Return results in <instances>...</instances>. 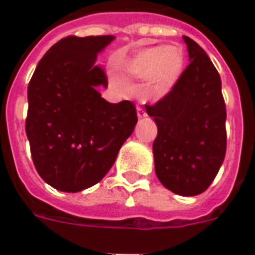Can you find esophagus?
Instances as JSON below:
<instances>
[{
    "instance_id": "1",
    "label": "esophagus",
    "mask_w": 255,
    "mask_h": 255,
    "mask_svg": "<svg viewBox=\"0 0 255 255\" xmlns=\"http://www.w3.org/2000/svg\"><path fill=\"white\" fill-rule=\"evenodd\" d=\"M136 113H138L139 119H142V117L146 116V112H144V109L142 106H138V108H136Z\"/></svg>"
}]
</instances>
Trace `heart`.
I'll list each match as a JSON object with an SVG mask.
<instances>
[{
  "instance_id": "b5f03b06",
  "label": "heart",
  "mask_w": 255,
  "mask_h": 255,
  "mask_svg": "<svg viewBox=\"0 0 255 255\" xmlns=\"http://www.w3.org/2000/svg\"><path fill=\"white\" fill-rule=\"evenodd\" d=\"M184 67V52L180 46H151L128 60L124 69L133 78L149 76L150 90L157 95L165 94L180 78Z\"/></svg>"
}]
</instances>
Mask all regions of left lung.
<instances>
[{
	"label": "left lung",
	"instance_id": "left-lung-1",
	"mask_svg": "<svg viewBox=\"0 0 255 255\" xmlns=\"http://www.w3.org/2000/svg\"><path fill=\"white\" fill-rule=\"evenodd\" d=\"M183 39L190 63L146 111L158 128L153 143L157 177L175 194L192 197L208 190L224 161L227 109L213 63L197 42Z\"/></svg>",
	"mask_w": 255,
	"mask_h": 255
}]
</instances>
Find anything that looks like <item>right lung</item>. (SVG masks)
<instances>
[{
	"label": "right lung",
	"instance_id": "add662e5",
	"mask_svg": "<svg viewBox=\"0 0 255 255\" xmlns=\"http://www.w3.org/2000/svg\"><path fill=\"white\" fill-rule=\"evenodd\" d=\"M113 35H69L41 58L28 83L25 133L39 176L56 190L78 192L100 182L138 122L131 101L111 104L97 54Z\"/></svg>",
	"mask_w": 255,
	"mask_h": 255
}]
</instances>
